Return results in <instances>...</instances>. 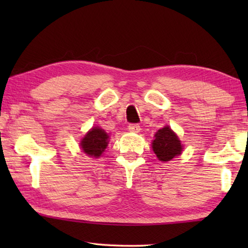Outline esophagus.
<instances>
[{
  "instance_id": "esophagus-1",
  "label": "esophagus",
  "mask_w": 248,
  "mask_h": 248,
  "mask_svg": "<svg viewBox=\"0 0 248 248\" xmlns=\"http://www.w3.org/2000/svg\"><path fill=\"white\" fill-rule=\"evenodd\" d=\"M128 129L130 130V131H132V132H139L141 128H140V125L138 124H130L128 125Z\"/></svg>"
}]
</instances>
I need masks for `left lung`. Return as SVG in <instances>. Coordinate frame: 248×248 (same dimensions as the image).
Masks as SVG:
<instances>
[{
	"label": "left lung",
	"instance_id": "obj_1",
	"mask_svg": "<svg viewBox=\"0 0 248 248\" xmlns=\"http://www.w3.org/2000/svg\"><path fill=\"white\" fill-rule=\"evenodd\" d=\"M152 148L159 161L167 162L182 153L183 145L178 137L170 127L159 129L155 134Z\"/></svg>",
	"mask_w": 248,
	"mask_h": 248
}]
</instances>
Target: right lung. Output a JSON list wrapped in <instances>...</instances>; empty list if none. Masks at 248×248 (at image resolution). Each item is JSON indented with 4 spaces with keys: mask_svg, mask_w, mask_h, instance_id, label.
<instances>
[{
    "mask_svg": "<svg viewBox=\"0 0 248 248\" xmlns=\"http://www.w3.org/2000/svg\"><path fill=\"white\" fill-rule=\"evenodd\" d=\"M108 144V134L100 128H93L81 141L84 153L93 157H99Z\"/></svg>",
    "mask_w": 248,
    "mask_h": 248,
    "instance_id": "obj_1",
    "label": "right lung"
}]
</instances>
